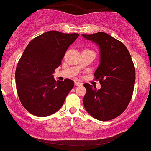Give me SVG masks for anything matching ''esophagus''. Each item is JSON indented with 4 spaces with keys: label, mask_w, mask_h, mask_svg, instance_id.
<instances>
[{
    "label": "esophagus",
    "mask_w": 151,
    "mask_h": 151,
    "mask_svg": "<svg viewBox=\"0 0 151 151\" xmlns=\"http://www.w3.org/2000/svg\"><path fill=\"white\" fill-rule=\"evenodd\" d=\"M75 85L76 86H82L83 83H82L78 81H75Z\"/></svg>",
    "instance_id": "34e87169"
}]
</instances>
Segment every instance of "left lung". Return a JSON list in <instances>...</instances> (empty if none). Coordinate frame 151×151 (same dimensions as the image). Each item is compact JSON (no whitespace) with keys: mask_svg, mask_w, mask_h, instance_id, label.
I'll return each instance as SVG.
<instances>
[{"mask_svg":"<svg viewBox=\"0 0 151 151\" xmlns=\"http://www.w3.org/2000/svg\"><path fill=\"white\" fill-rule=\"evenodd\" d=\"M100 48L101 63L94 73L101 88L84 84L83 105L87 112L100 121L117 117L127 107L133 93L135 68L124 45L104 32L82 35Z\"/></svg>","mask_w":151,"mask_h":151,"instance_id":"obj_1","label":"left lung"}]
</instances>
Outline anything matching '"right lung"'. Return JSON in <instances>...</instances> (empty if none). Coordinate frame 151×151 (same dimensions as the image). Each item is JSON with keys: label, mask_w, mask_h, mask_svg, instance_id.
Listing matches in <instances>:
<instances>
[{"label": "right lung", "mask_w": 151, "mask_h": 151, "mask_svg": "<svg viewBox=\"0 0 151 151\" xmlns=\"http://www.w3.org/2000/svg\"><path fill=\"white\" fill-rule=\"evenodd\" d=\"M78 36L77 33L50 31L35 37L26 47L17 64L15 77L19 100L31 114L47 116L62 107L74 81H56L52 73Z\"/></svg>", "instance_id": "add662e5"}]
</instances>
